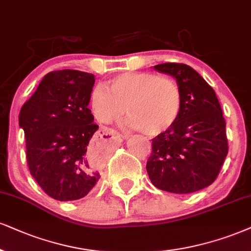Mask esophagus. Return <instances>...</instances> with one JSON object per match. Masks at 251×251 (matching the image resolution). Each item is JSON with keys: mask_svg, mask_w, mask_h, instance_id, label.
Here are the masks:
<instances>
[{"mask_svg": "<svg viewBox=\"0 0 251 251\" xmlns=\"http://www.w3.org/2000/svg\"><path fill=\"white\" fill-rule=\"evenodd\" d=\"M109 134H110L111 136H113V137H115L116 140H119V141H121V138H122V136H121V135L119 134V132H117L116 130H113V129H111Z\"/></svg>", "mask_w": 251, "mask_h": 251, "instance_id": "esophagus-1", "label": "esophagus"}]
</instances>
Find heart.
<instances>
[{
  "label": "heart",
  "instance_id": "heart-1",
  "mask_svg": "<svg viewBox=\"0 0 251 251\" xmlns=\"http://www.w3.org/2000/svg\"><path fill=\"white\" fill-rule=\"evenodd\" d=\"M91 109L102 123L116 121L126 109V126L145 135L171 129L181 111V92L172 79L148 72H126L107 80L91 94Z\"/></svg>",
  "mask_w": 251,
  "mask_h": 251
}]
</instances>
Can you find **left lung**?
Listing matches in <instances>:
<instances>
[{
  "label": "left lung",
  "mask_w": 251,
  "mask_h": 251,
  "mask_svg": "<svg viewBox=\"0 0 251 251\" xmlns=\"http://www.w3.org/2000/svg\"><path fill=\"white\" fill-rule=\"evenodd\" d=\"M154 71L175 76L181 92L176 125L152 138L147 171L152 184L171 193H192L215 181L228 153L226 121L216 94L185 64L166 63Z\"/></svg>",
  "instance_id": "8db88e82"
}]
</instances>
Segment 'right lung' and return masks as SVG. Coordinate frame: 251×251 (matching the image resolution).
Here are the masks:
<instances>
[{"label": "right lung", "mask_w": 251, "mask_h": 251, "mask_svg": "<svg viewBox=\"0 0 251 251\" xmlns=\"http://www.w3.org/2000/svg\"><path fill=\"white\" fill-rule=\"evenodd\" d=\"M94 82L91 73L53 71L21 108L30 173L55 200L81 199L101 178L88 159L89 141L99 128L88 109Z\"/></svg>", "instance_id": "add662e5"}]
</instances>
